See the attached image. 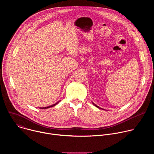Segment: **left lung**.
Segmentation results:
<instances>
[{
    "label": "left lung",
    "instance_id": "obj_1",
    "mask_svg": "<svg viewBox=\"0 0 154 154\" xmlns=\"http://www.w3.org/2000/svg\"><path fill=\"white\" fill-rule=\"evenodd\" d=\"M93 104H94V105H95V106H97V108H100V107H99V106H97V105H96V104H94V103H93ZM101 109H102V108H101Z\"/></svg>",
    "mask_w": 154,
    "mask_h": 154
}]
</instances>
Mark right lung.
Wrapping results in <instances>:
<instances>
[{"label":"right lung","mask_w":154,"mask_h":154,"mask_svg":"<svg viewBox=\"0 0 154 154\" xmlns=\"http://www.w3.org/2000/svg\"><path fill=\"white\" fill-rule=\"evenodd\" d=\"M58 103V102L57 103H56L55 104H54V105H51V106H48V107H44V108H50V107H52V106H55L56 104H57Z\"/></svg>","instance_id":"obj_1"}]
</instances>
